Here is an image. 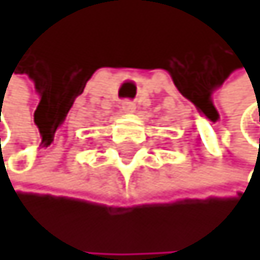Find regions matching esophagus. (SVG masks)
<instances>
[{"label":"esophagus","instance_id":"1","mask_svg":"<svg viewBox=\"0 0 260 260\" xmlns=\"http://www.w3.org/2000/svg\"><path fill=\"white\" fill-rule=\"evenodd\" d=\"M122 110H125V112H133V110H135V104H133L132 101H123Z\"/></svg>","mask_w":260,"mask_h":260}]
</instances>
